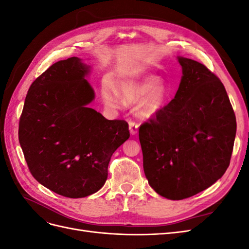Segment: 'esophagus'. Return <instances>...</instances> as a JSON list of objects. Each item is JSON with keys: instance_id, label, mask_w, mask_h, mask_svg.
Returning a JSON list of instances; mask_svg holds the SVG:
<instances>
[{"instance_id": "esophagus-1", "label": "esophagus", "mask_w": 249, "mask_h": 249, "mask_svg": "<svg viewBox=\"0 0 249 249\" xmlns=\"http://www.w3.org/2000/svg\"><path fill=\"white\" fill-rule=\"evenodd\" d=\"M129 127H130V132L132 135L137 134V132H138V124L137 123L132 122L131 120V122L129 123Z\"/></svg>"}]
</instances>
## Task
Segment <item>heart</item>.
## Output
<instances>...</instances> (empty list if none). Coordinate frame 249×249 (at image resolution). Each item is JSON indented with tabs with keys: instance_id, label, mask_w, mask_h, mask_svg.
I'll return each instance as SVG.
<instances>
[{
	"instance_id": "obj_1",
	"label": "heart",
	"mask_w": 249,
	"mask_h": 249,
	"mask_svg": "<svg viewBox=\"0 0 249 249\" xmlns=\"http://www.w3.org/2000/svg\"><path fill=\"white\" fill-rule=\"evenodd\" d=\"M118 91L110 85H105L102 89L103 99L109 107L120 108L124 103H136L142 99L139 105V114L142 117H152L159 112L165 102V89L157 84L156 80L148 78L135 84H123L118 86Z\"/></svg>"
}]
</instances>
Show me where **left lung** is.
Listing matches in <instances>:
<instances>
[{
	"instance_id": "1",
	"label": "left lung",
	"mask_w": 249,
	"mask_h": 249,
	"mask_svg": "<svg viewBox=\"0 0 249 249\" xmlns=\"http://www.w3.org/2000/svg\"><path fill=\"white\" fill-rule=\"evenodd\" d=\"M178 59L183 76L175 99L139 127L148 184L172 200L191 197L224 175L237 131L219 78L192 59Z\"/></svg>"
}]
</instances>
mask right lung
Returning a JSON list of instances; mask_svg holds the SVG:
<instances>
[{
  "label": "right lung",
  "instance_id": "1",
  "mask_svg": "<svg viewBox=\"0 0 249 249\" xmlns=\"http://www.w3.org/2000/svg\"><path fill=\"white\" fill-rule=\"evenodd\" d=\"M89 66L77 57L60 60L30 86L18 140L34 178L70 198L99 191L113 153L129 139L125 120H108L87 105L94 91Z\"/></svg>",
  "mask_w": 249,
  "mask_h": 249
}]
</instances>
